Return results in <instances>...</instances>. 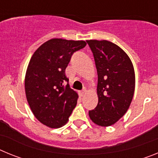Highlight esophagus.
<instances>
[{"mask_svg":"<svg viewBox=\"0 0 158 158\" xmlns=\"http://www.w3.org/2000/svg\"><path fill=\"white\" fill-rule=\"evenodd\" d=\"M86 93V90L85 89H84V90H82V91H81L80 93H79V95H80L81 97H82V96H84L85 95Z\"/></svg>","mask_w":158,"mask_h":158,"instance_id":"34e87169","label":"esophagus"}]
</instances>
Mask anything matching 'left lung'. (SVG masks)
Masks as SVG:
<instances>
[{
    "label": "left lung",
    "instance_id": "obj_1",
    "mask_svg": "<svg viewBox=\"0 0 158 158\" xmlns=\"http://www.w3.org/2000/svg\"><path fill=\"white\" fill-rule=\"evenodd\" d=\"M94 57L98 104L89 111L94 123L109 127L122 118L133 99L135 75L133 64L119 47L107 40H87Z\"/></svg>",
    "mask_w": 158,
    "mask_h": 158
}]
</instances>
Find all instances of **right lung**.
Instances as JSON below:
<instances>
[{
	"label": "right lung",
	"mask_w": 158,
	"mask_h": 158,
	"mask_svg": "<svg viewBox=\"0 0 158 158\" xmlns=\"http://www.w3.org/2000/svg\"><path fill=\"white\" fill-rule=\"evenodd\" d=\"M86 46L85 41L52 39L33 54L25 76V93L38 120L58 128L69 120L78 95L69 85L65 70L73 54Z\"/></svg>",
	"instance_id": "right-lung-1"
}]
</instances>
